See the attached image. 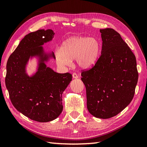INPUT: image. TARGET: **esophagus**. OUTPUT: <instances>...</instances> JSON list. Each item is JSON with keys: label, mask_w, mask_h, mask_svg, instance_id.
Here are the masks:
<instances>
[{"label": "esophagus", "mask_w": 147, "mask_h": 147, "mask_svg": "<svg viewBox=\"0 0 147 147\" xmlns=\"http://www.w3.org/2000/svg\"><path fill=\"white\" fill-rule=\"evenodd\" d=\"M72 76H73V78H77L78 77L77 74V73H75V72L73 73V74H72Z\"/></svg>", "instance_id": "34e87169"}]
</instances>
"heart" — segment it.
<instances>
[{"label":"heart","mask_w":147,"mask_h":147,"mask_svg":"<svg viewBox=\"0 0 147 147\" xmlns=\"http://www.w3.org/2000/svg\"><path fill=\"white\" fill-rule=\"evenodd\" d=\"M99 51V43L95 38L73 36L62 43L61 49L56 50L55 56L60 66H69L76 59L80 67L88 68L97 61Z\"/></svg>","instance_id":"heart-1"}]
</instances>
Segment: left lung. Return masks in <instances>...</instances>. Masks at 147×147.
<instances>
[{"label": "left lung", "mask_w": 147, "mask_h": 147, "mask_svg": "<svg viewBox=\"0 0 147 147\" xmlns=\"http://www.w3.org/2000/svg\"><path fill=\"white\" fill-rule=\"evenodd\" d=\"M101 55L92 67L83 70L87 108L92 115L108 119L130 104L138 81L136 56L116 30L100 29Z\"/></svg>", "instance_id": "8db88e82"}]
</instances>
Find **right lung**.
Returning a JSON list of instances; mask_svg holds the SVG:
<instances>
[{"mask_svg":"<svg viewBox=\"0 0 147 147\" xmlns=\"http://www.w3.org/2000/svg\"><path fill=\"white\" fill-rule=\"evenodd\" d=\"M51 29H40L26 35L8 59L5 85L13 106L22 114L38 122H48L59 116L63 109L62 94L72 81V74H59L45 62L55 59L54 53L47 55L42 47L51 41ZM38 57V71L32 77L25 73L30 58Z\"/></svg>","mask_w":147,"mask_h":147,"instance_id":"add662e5","label":"right lung"}]
</instances>
